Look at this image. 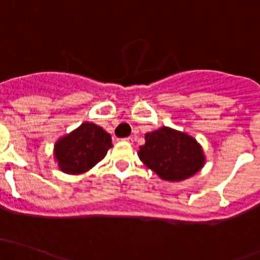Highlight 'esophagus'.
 Here are the masks:
<instances>
[{
    "instance_id": "esophagus-1",
    "label": "esophagus",
    "mask_w": 260,
    "mask_h": 260,
    "mask_svg": "<svg viewBox=\"0 0 260 260\" xmlns=\"http://www.w3.org/2000/svg\"><path fill=\"white\" fill-rule=\"evenodd\" d=\"M123 141H124V142H128V143H132L133 138L132 137H127V138H123Z\"/></svg>"
}]
</instances>
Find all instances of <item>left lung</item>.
<instances>
[{
  "label": "left lung",
  "mask_w": 260,
  "mask_h": 260,
  "mask_svg": "<svg viewBox=\"0 0 260 260\" xmlns=\"http://www.w3.org/2000/svg\"><path fill=\"white\" fill-rule=\"evenodd\" d=\"M138 157L159 179L171 182L187 180L198 174L206 162L203 146L181 131L164 125L145 135Z\"/></svg>",
  "instance_id": "1"
}]
</instances>
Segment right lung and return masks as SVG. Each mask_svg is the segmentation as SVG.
<instances>
[{"label":"right lung","mask_w":260,"mask_h":260,"mask_svg":"<svg viewBox=\"0 0 260 260\" xmlns=\"http://www.w3.org/2000/svg\"><path fill=\"white\" fill-rule=\"evenodd\" d=\"M111 147L109 133L94 123L84 122L55 142L54 158L64 174L81 175L102 161Z\"/></svg>","instance_id":"right-lung-1"}]
</instances>
